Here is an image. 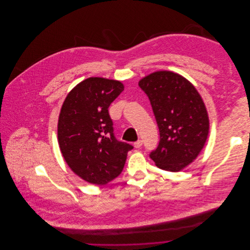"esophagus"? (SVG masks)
<instances>
[{
	"label": "esophagus",
	"mask_w": 250,
	"mask_h": 250,
	"mask_svg": "<svg viewBox=\"0 0 250 250\" xmlns=\"http://www.w3.org/2000/svg\"><path fill=\"white\" fill-rule=\"evenodd\" d=\"M134 145H135L136 148H141L143 146V141L139 140V141H137L136 143H134Z\"/></svg>",
	"instance_id": "esophagus-1"
}]
</instances>
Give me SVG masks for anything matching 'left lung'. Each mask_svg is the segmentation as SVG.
Wrapping results in <instances>:
<instances>
[{
	"label": "left lung",
	"instance_id": "obj_1",
	"mask_svg": "<svg viewBox=\"0 0 250 250\" xmlns=\"http://www.w3.org/2000/svg\"><path fill=\"white\" fill-rule=\"evenodd\" d=\"M159 132L158 147L150 153L156 166L177 172L196 159L209 134V117L196 88L176 73L159 71L143 78Z\"/></svg>",
	"mask_w": 250,
	"mask_h": 250
}]
</instances>
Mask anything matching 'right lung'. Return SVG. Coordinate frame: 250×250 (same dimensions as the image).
Masks as SVG:
<instances>
[{
  "mask_svg": "<svg viewBox=\"0 0 250 250\" xmlns=\"http://www.w3.org/2000/svg\"><path fill=\"white\" fill-rule=\"evenodd\" d=\"M123 90L118 81L88 78L63 102L58 125L61 151L72 170L88 183L102 186L116 178L133 149L115 138L108 113Z\"/></svg>",
  "mask_w": 250,
  "mask_h": 250,
  "instance_id": "1",
  "label": "right lung"
}]
</instances>
